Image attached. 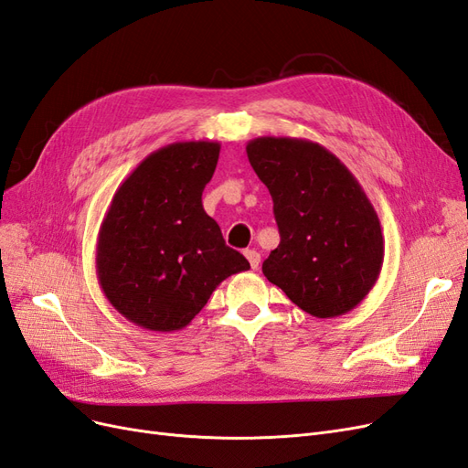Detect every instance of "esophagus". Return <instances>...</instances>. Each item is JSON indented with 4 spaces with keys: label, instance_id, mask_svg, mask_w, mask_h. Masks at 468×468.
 Segmentation results:
<instances>
[{
    "label": "esophagus",
    "instance_id": "34e87169",
    "mask_svg": "<svg viewBox=\"0 0 468 468\" xmlns=\"http://www.w3.org/2000/svg\"><path fill=\"white\" fill-rule=\"evenodd\" d=\"M244 256H246V260L250 261L251 269H258V267H260V263H261L260 251H256V250H246V251H244Z\"/></svg>",
    "mask_w": 468,
    "mask_h": 468
}]
</instances>
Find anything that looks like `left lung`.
I'll list each match as a JSON object with an SVG mask.
<instances>
[{"label": "left lung", "instance_id": "8db88e82", "mask_svg": "<svg viewBox=\"0 0 468 468\" xmlns=\"http://www.w3.org/2000/svg\"><path fill=\"white\" fill-rule=\"evenodd\" d=\"M253 172L271 193L281 242L261 271L316 318L356 308L385 260L377 210L359 181L313 140L260 136L246 146Z\"/></svg>", "mask_w": 468, "mask_h": 468}]
</instances>
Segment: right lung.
Here are the masks:
<instances>
[{
  "label": "right lung",
  "instance_id": "1",
  "mask_svg": "<svg viewBox=\"0 0 468 468\" xmlns=\"http://www.w3.org/2000/svg\"><path fill=\"white\" fill-rule=\"evenodd\" d=\"M218 154L212 140L167 144L146 155L112 195L97 236L95 271L107 301L140 328L183 330L226 277L250 269L203 208Z\"/></svg>",
  "mask_w": 468,
  "mask_h": 468
}]
</instances>
